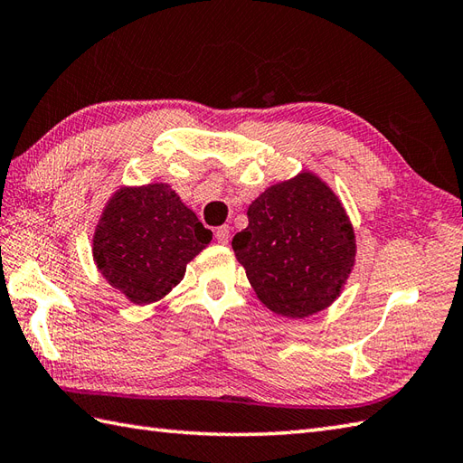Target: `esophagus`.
<instances>
[{"label":"esophagus","instance_id":"esophagus-1","mask_svg":"<svg viewBox=\"0 0 463 463\" xmlns=\"http://www.w3.org/2000/svg\"><path fill=\"white\" fill-rule=\"evenodd\" d=\"M214 239H217L219 244H229V239H231V229L227 227V224H222V227H219L217 231H214Z\"/></svg>","mask_w":463,"mask_h":463}]
</instances>
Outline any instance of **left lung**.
Here are the masks:
<instances>
[{"mask_svg":"<svg viewBox=\"0 0 463 463\" xmlns=\"http://www.w3.org/2000/svg\"><path fill=\"white\" fill-rule=\"evenodd\" d=\"M232 249L258 299L274 314L304 319L335 302L354 264L345 209L314 174L268 187L249 207Z\"/></svg>","mask_w":463,"mask_h":463,"instance_id":"obj_1","label":"left lung"}]
</instances>
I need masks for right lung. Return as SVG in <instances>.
<instances>
[{
    "instance_id": "1",
    "label": "right lung",
    "mask_w": 463,
    "mask_h": 463,
    "mask_svg": "<svg viewBox=\"0 0 463 463\" xmlns=\"http://www.w3.org/2000/svg\"><path fill=\"white\" fill-rule=\"evenodd\" d=\"M213 232L165 183L124 187L106 203L92 239L94 262L110 286L146 306L175 288Z\"/></svg>"
}]
</instances>
